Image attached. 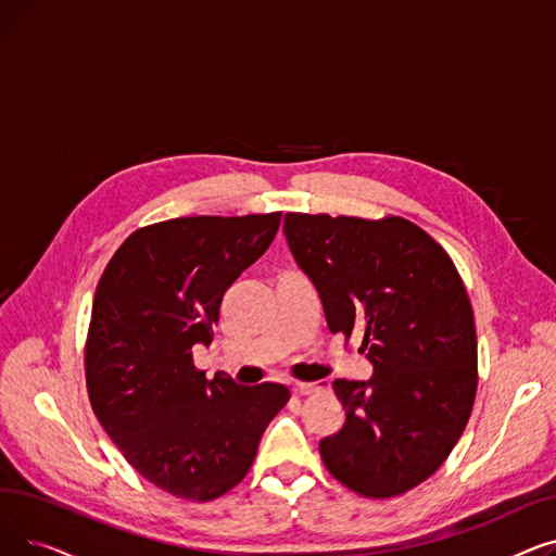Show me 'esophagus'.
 <instances>
[{
    "label": "esophagus",
    "instance_id": "1",
    "mask_svg": "<svg viewBox=\"0 0 556 556\" xmlns=\"http://www.w3.org/2000/svg\"><path fill=\"white\" fill-rule=\"evenodd\" d=\"M327 386L319 381V383H298L293 390L298 392V394H302V396H308V394H315V392H323Z\"/></svg>",
    "mask_w": 556,
    "mask_h": 556
}]
</instances>
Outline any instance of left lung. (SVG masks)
Returning <instances> with one entry per match:
<instances>
[{"instance_id": "1", "label": "left lung", "mask_w": 556, "mask_h": 556, "mask_svg": "<svg viewBox=\"0 0 556 556\" xmlns=\"http://www.w3.org/2000/svg\"><path fill=\"white\" fill-rule=\"evenodd\" d=\"M286 241L327 327L374 365L333 381L344 426L319 442L329 473L365 498L428 480L462 437L478 390L471 300L446 250L401 216L286 214Z\"/></svg>"}]
</instances>
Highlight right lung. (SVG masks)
Returning <instances> with one entry per match:
<instances>
[{
  "label": "right lung",
  "instance_id": "add662e5",
  "mask_svg": "<svg viewBox=\"0 0 556 556\" xmlns=\"http://www.w3.org/2000/svg\"><path fill=\"white\" fill-rule=\"evenodd\" d=\"M281 212L187 216L141 227L105 266L85 342L92 410L132 469L175 498L237 486L263 430L288 403L279 383L207 381L193 344H212L225 290L266 252Z\"/></svg>",
  "mask_w": 556,
  "mask_h": 556
}]
</instances>
